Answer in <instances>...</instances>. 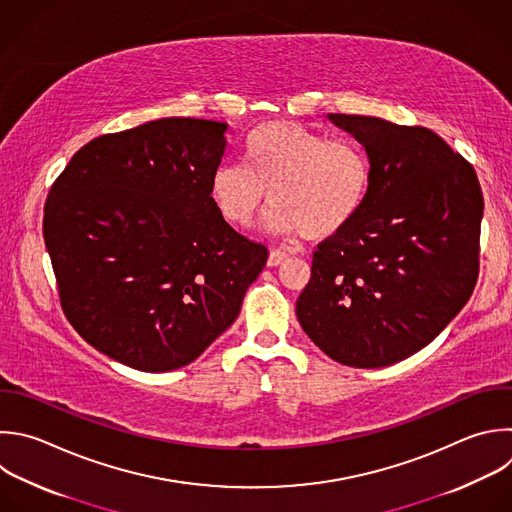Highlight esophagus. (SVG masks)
I'll use <instances>...</instances> for the list:
<instances>
[{
	"label": "esophagus",
	"mask_w": 512,
	"mask_h": 512,
	"mask_svg": "<svg viewBox=\"0 0 512 512\" xmlns=\"http://www.w3.org/2000/svg\"><path fill=\"white\" fill-rule=\"evenodd\" d=\"M287 259H289V253H287V251L273 249V251L269 253V257H267V265H269V267H279V265H283Z\"/></svg>",
	"instance_id": "esophagus-1"
}]
</instances>
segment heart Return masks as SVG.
Listing matches in <instances>:
<instances>
[{"instance_id": "1", "label": "heart", "mask_w": 512, "mask_h": 512, "mask_svg": "<svg viewBox=\"0 0 512 512\" xmlns=\"http://www.w3.org/2000/svg\"><path fill=\"white\" fill-rule=\"evenodd\" d=\"M370 189L372 160L362 144L287 120L255 128L243 144V166L219 164L209 181L211 203L229 225L251 227L269 195L267 229L311 241L348 229Z\"/></svg>"}]
</instances>
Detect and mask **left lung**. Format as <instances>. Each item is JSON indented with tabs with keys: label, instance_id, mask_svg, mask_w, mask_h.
<instances>
[{
	"label": "left lung",
	"instance_id": "1",
	"mask_svg": "<svg viewBox=\"0 0 512 512\" xmlns=\"http://www.w3.org/2000/svg\"><path fill=\"white\" fill-rule=\"evenodd\" d=\"M372 160L356 221L317 245L297 319L331 360L384 368L458 315L478 277L482 191L472 164L424 126L329 114Z\"/></svg>",
	"mask_w": 512,
	"mask_h": 512
}]
</instances>
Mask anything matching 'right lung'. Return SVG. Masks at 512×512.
Masks as SVG:
<instances>
[{"mask_svg": "<svg viewBox=\"0 0 512 512\" xmlns=\"http://www.w3.org/2000/svg\"><path fill=\"white\" fill-rule=\"evenodd\" d=\"M227 122L160 118L82 146L50 189L44 241L62 309L104 356L170 372L237 319L267 249L209 197Z\"/></svg>", "mask_w": 512, "mask_h": 512, "instance_id": "add662e5", "label": "right lung"}]
</instances>
